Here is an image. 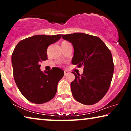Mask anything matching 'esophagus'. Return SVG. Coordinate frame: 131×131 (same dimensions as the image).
I'll list each match as a JSON object with an SVG mask.
<instances>
[{
  "label": "esophagus",
  "mask_w": 131,
  "mask_h": 131,
  "mask_svg": "<svg viewBox=\"0 0 131 131\" xmlns=\"http://www.w3.org/2000/svg\"><path fill=\"white\" fill-rule=\"evenodd\" d=\"M69 72L67 70H64V75H65V76H66V75L69 74Z\"/></svg>",
  "instance_id": "obj_1"
}]
</instances>
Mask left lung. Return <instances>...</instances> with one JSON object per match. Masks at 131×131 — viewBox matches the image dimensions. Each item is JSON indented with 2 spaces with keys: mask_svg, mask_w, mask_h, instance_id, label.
Returning a JSON list of instances; mask_svg holds the SVG:
<instances>
[{
  "mask_svg": "<svg viewBox=\"0 0 131 131\" xmlns=\"http://www.w3.org/2000/svg\"><path fill=\"white\" fill-rule=\"evenodd\" d=\"M72 43L71 62L84 66L83 74L73 72L75 79L70 84L73 97L85 105L95 104L104 97L110 87L114 72L112 55L99 37L82 33L62 35Z\"/></svg>",
  "mask_w": 131,
  "mask_h": 131,
  "instance_id": "1",
  "label": "left lung"
}]
</instances>
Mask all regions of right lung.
Masks as SVG:
<instances>
[{
	"label": "right lung",
	"mask_w": 131,
	"mask_h": 131,
	"mask_svg": "<svg viewBox=\"0 0 131 131\" xmlns=\"http://www.w3.org/2000/svg\"><path fill=\"white\" fill-rule=\"evenodd\" d=\"M61 37V35H35L20 41L14 50L11 60L15 82L23 95L31 103H46L56 94L64 71L53 67L43 73L39 64L48 59L49 45Z\"/></svg>",
	"instance_id": "right-lung-1"
}]
</instances>
